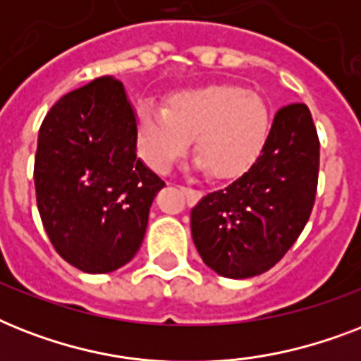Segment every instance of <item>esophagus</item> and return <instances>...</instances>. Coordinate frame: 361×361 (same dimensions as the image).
Instances as JSON below:
<instances>
[{
    "instance_id": "1",
    "label": "esophagus",
    "mask_w": 361,
    "mask_h": 361,
    "mask_svg": "<svg viewBox=\"0 0 361 361\" xmlns=\"http://www.w3.org/2000/svg\"><path fill=\"white\" fill-rule=\"evenodd\" d=\"M180 189L183 191V195L187 197V200H191V202H195V200H198V198L202 197V192L195 191V189H189V187H180Z\"/></svg>"
}]
</instances>
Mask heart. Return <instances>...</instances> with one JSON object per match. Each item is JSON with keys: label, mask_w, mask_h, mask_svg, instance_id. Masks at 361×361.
Returning <instances> with one entry per match:
<instances>
[{"label": "heart", "mask_w": 361, "mask_h": 361, "mask_svg": "<svg viewBox=\"0 0 361 361\" xmlns=\"http://www.w3.org/2000/svg\"><path fill=\"white\" fill-rule=\"evenodd\" d=\"M269 129L266 101L234 84L178 92L164 109L146 101L136 112L138 149L159 174L172 169L192 138L200 169L215 180L240 178L260 157Z\"/></svg>", "instance_id": "heart-1"}]
</instances>
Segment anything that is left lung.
I'll return each instance as SVG.
<instances>
[{"mask_svg":"<svg viewBox=\"0 0 361 361\" xmlns=\"http://www.w3.org/2000/svg\"><path fill=\"white\" fill-rule=\"evenodd\" d=\"M319 163L320 142L307 106L277 110L257 163L191 209L192 241L204 264L231 279L274 268L307 225Z\"/></svg>","mask_w":361,"mask_h":361,"instance_id":"obj_1","label":"left lung"}]
</instances>
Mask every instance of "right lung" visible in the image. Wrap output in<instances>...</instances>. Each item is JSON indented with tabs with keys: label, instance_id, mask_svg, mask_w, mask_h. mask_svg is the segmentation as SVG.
Segmentation results:
<instances>
[{
	"label": "right lung",
	"instance_id": "add662e5",
	"mask_svg": "<svg viewBox=\"0 0 361 361\" xmlns=\"http://www.w3.org/2000/svg\"><path fill=\"white\" fill-rule=\"evenodd\" d=\"M136 116L123 84L101 76L44 116L37 140V208L58 255L86 274L121 268L140 249L164 181L136 157Z\"/></svg>",
	"mask_w": 361,
	"mask_h": 361
}]
</instances>
